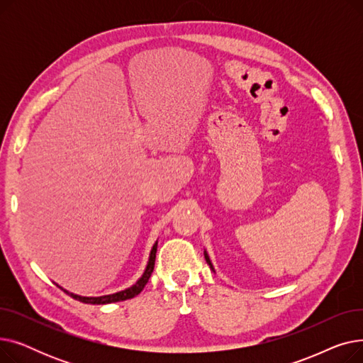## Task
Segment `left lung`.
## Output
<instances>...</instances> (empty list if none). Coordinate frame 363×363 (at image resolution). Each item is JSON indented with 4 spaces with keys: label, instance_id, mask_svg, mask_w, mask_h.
Wrapping results in <instances>:
<instances>
[{
    "label": "left lung",
    "instance_id": "left-lung-1",
    "mask_svg": "<svg viewBox=\"0 0 363 363\" xmlns=\"http://www.w3.org/2000/svg\"><path fill=\"white\" fill-rule=\"evenodd\" d=\"M204 257H206V262L208 263V266H211V269H213V266H212V262H211V259H208V256H207V253L204 252ZM215 271V269H213Z\"/></svg>",
    "mask_w": 363,
    "mask_h": 363
}]
</instances>
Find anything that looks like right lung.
Here are the masks:
<instances>
[{
	"label": "right lung",
	"mask_w": 363,
	"mask_h": 363,
	"mask_svg": "<svg viewBox=\"0 0 363 363\" xmlns=\"http://www.w3.org/2000/svg\"><path fill=\"white\" fill-rule=\"evenodd\" d=\"M156 252H157V242L152 245L151 249V253H150V259H148V263H147V268L143 274V277L132 285V287L123 290V291H119V293H114V294H108V296H101V297H82V296H78V294H73V293H69L66 290H63L60 285H57V287L62 289L65 293H67L69 296H72L74 300H79L82 303H91V304H107V303H116V301H123V300H128V298H132L138 296L144 287L145 284L148 282L150 277H151V272L152 269H155V262H156Z\"/></svg>",
	"instance_id": "1"
}]
</instances>
